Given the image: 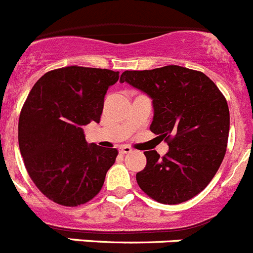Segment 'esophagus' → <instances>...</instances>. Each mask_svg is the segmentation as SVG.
Returning <instances> with one entry per match:
<instances>
[{"instance_id": "esophagus-1", "label": "esophagus", "mask_w": 253, "mask_h": 253, "mask_svg": "<svg viewBox=\"0 0 253 253\" xmlns=\"http://www.w3.org/2000/svg\"><path fill=\"white\" fill-rule=\"evenodd\" d=\"M119 152H120V154H129V153H131V148L124 145V147L119 148Z\"/></svg>"}]
</instances>
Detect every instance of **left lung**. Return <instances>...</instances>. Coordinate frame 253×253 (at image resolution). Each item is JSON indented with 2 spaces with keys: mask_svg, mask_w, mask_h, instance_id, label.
I'll list each match as a JSON object with an SVG mask.
<instances>
[{
  "mask_svg": "<svg viewBox=\"0 0 253 253\" xmlns=\"http://www.w3.org/2000/svg\"><path fill=\"white\" fill-rule=\"evenodd\" d=\"M128 83L153 100L150 130L168 142L163 158L144 152L147 166L136 182L157 202L178 205L202 192L226 154L229 110L216 84L201 71L177 65L124 71Z\"/></svg>",
  "mask_w": 253,
  "mask_h": 253,
  "instance_id": "1",
  "label": "left lung"
}]
</instances>
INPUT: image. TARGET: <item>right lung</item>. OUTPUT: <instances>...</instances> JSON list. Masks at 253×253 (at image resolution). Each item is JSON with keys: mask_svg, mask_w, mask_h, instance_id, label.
Returning <instances> with one entry per match:
<instances>
[{"mask_svg": "<svg viewBox=\"0 0 253 253\" xmlns=\"http://www.w3.org/2000/svg\"><path fill=\"white\" fill-rule=\"evenodd\" d=\"M119 71L68 66L48 71L30 91L18 120L25 167L48 199L75 207L100 192L118 155L87 144L83 126L100 122L106 90Z\"/></svg>", "mask_w": 253, "mask_h": 253, "instance_id": "right-lung-1", "label": "right lung"}]
</instances>
